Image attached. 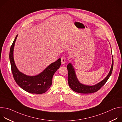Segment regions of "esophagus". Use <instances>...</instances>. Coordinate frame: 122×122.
Segmentation results:
<instances>
[{
  "label": "esophagus",
  "mask_w": 122,
  "mask_h": 122,
  "mask_svg": "<svg viewBox=\"0 0 122 122\" xmlns=\"http://www.w3.org/2000/svg\"><path fill=\"white\" fill-rule=\"evenodd\" d=\"M66 58L65 56H62L61 57V63L62 64H64L66 63Z\"/></svg>",
  "instance_id": "esophagus-1"
}]
</instances>
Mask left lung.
Masks as SVG:
<instances>
[{"label":"left lung","mask_w":122,"mask_h":122,"mask_svg":"<svg viewBox=\"0 0 122 122\" xmlns=\"http://www.w3.org/2000/svg\"><path fill=\"white\" fill-rule=\"evenodd\" d=\"M113 66V59H112V63L110 71L107 76L101 82L98 83L93 85L89 86L85 85L81 83L78 80L74 68L72 65L69 63L67 66V69L68 71V85L74 91L81 93V94H91L97 92L106 83L110 76L112 74Z\"/></svg>","instance_id":"obj_1"}]
</instances>
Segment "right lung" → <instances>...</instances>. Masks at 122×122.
Here are the masks:
<instances>
[{
    "instance_id": "1",
    "label": "right lung",
    "mask_w": 122,
    "mask_h": 122,
    "mask_svg": "<svg viewBox=\"0 0 122 122\" xmlns=\"http://www.w3.org/2000/svg\"><path fill=\"white\" fill-rule=\"evenodd\" d=\"M17 36L18 35L16 36L10 51V60L14 79L21 88L28 93L37 94L44 93L51 85L53 75L61 65V59L51 63L43 72L37 76H28L24 74L16 67L13 59V48Z\"/></svg>"
}]
</instances>
